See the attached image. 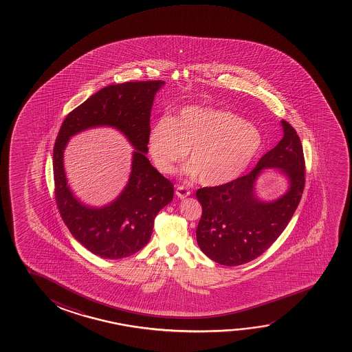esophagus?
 <instances>
[{"mask_svg":"<svg viewBox=\"0 0 352 352\" xmlns=\"http://www.w3.org/2000/svg\"><path fill=\"white\" fill-rule=\"evenodd\" d=\"M190 193H191V191H190L186 186H178L177 190H175V195H177L180 199L188 197V196H190Z\"/></svg>","mask_w":352,"mask_h":352,"instance_id":"1","label":"esophagus"}]
</instances>
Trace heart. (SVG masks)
<instances>
[{"label":"heart","mask_w":352,"mask_h":352,"mask_svg":"<svg viewBox=\"0 0 352 352\" xmlns=\"http://www.w3.org/2000/svg\"><path fill=\"white\" fill-rule=\"evenodd\" d=\"M262 145L257 127L232 111L207 107H186L173 119L162 116L148 135L150 157L161 173H173L190 149V172L209 186L244 173Z\"/></svg>","instance_id":"obj_1"}]
</instances>
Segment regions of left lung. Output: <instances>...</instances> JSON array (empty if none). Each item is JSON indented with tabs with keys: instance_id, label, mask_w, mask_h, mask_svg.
Returning a JSON list of instances; mask_svg holds the SVG:
<instances>
[{
	"instance_id": "1",
	"label": "left lung",
	"mask_w": 352,
	"mask_h": 352,
	"mask_svg": "<svg viewBox=\"0 0 352 352\" xmlns=\"http://www.w3.org/2000/svg\"><path fill=\"white\" fill-rule=\"evenodd\" d=\"M284 137L261 157L250 173L230 183L198 188L202 217L196 236L201 250L217 263L232 267L262 255L289 225L303 193L305 161L298 135L287 121H281ZM278 168L290 182L284 197L263 203L254 192L262 168Z\"/></svg>"
}]
</instances>
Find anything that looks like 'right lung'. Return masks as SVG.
Returning a JSON list of instances; mask_svg holds the SVG:
<instances>
[{"label":"right lung","instance_id":"1","mask_svg":"<svg viewBox=\"0 0 352 352\" xmlns=\"http://www.w3.org/2000/svg\"><path fill=\"white\" fill-rule=\"evenodd\" d=\"M162 80L108 85L73 109L63 120L54 145L55 199L72 236L92 254L118 260L143 249L157 212L173 199L174 185L146 157L150 111ZM111 125L122 131L135 151L129 183L106 208H87L72 196L63 168V150L78 131Z\"/></svg>","mask_w":352,"mask_h":352}]
</instances>
